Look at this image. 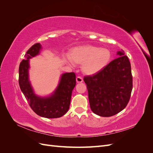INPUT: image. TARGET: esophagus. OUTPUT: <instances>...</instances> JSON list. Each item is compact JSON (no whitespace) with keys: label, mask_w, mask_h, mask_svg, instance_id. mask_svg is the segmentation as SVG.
Masks as SVG:
<instances>
[{"label":"esophagus","mask_w":153,"mask_h":153,"mask_svg":"<svg viewBox=\"0 0 153 153\" xmlns=\"http://www.w3.org/2000/svg\"><path fill=\"white\" fill-rule=\"evenodd\" d=\"M76 82L77 83H82L83 82V78L81 76L76 77Z\"/></svg>","instance_id":"34e87169"}]
</instances>
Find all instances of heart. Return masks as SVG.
<instances>
[{
    "mask_svg": "<svg viewBox=\"0 0 153 153\" xmlns=\"http://www.w3.org/2000/svg\"><path fill=\"white\" fill-rule=\"evenodd\" d=\"M111 59V53L106 48L91 45L74 48L69 53L71 61L82 64V70L87 75H94L108 65Z\"/></svg>",
    "mask_w": 153,
    "mask_h": 153,
    "instance_id": "obj_1",
    "label": "heart"
}]
</instances>
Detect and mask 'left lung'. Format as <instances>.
<instances>
[{
	"label": "left lung",
	"mask_w": 153,
	"mask_h": 153,
	"mask_svg": "<svg viewBox=\"0 0 153 153\" xmlns=\"http://www.w3.org/2000/svg\"><path fill=\"white\" fill-rule=\"evenodd\" d=\"M119 57L92 76H84L91 110L101 117H110L128 105L133 89L131 64L123 50Z\"/></svg>",
	"instance_id": "left-lung-1"
}]
</instances>
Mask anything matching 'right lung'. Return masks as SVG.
<instances>
[{"mask_svg": "<svg viewBox=\"0 0 153 153\" xmlns=\"http://www.w3.org/2000/svg\"><path fill=\"white\" fill-rule=\"evenodd\" d=\"M41 45L36 43L28 50L19 66V85L34 112L41 117L52 119L61 117L69 108L72 91L76 85L75 73H64L56 89L50 96L35 94L29 79V59L39 53Z\"/></svg>", "mask_w": 153, "mask_h": 153, "instance_id": "obj_1", "label": "right lung"}]
</instances>
